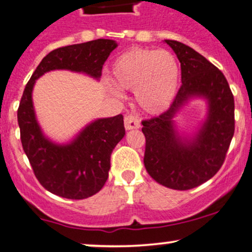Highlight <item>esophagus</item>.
Here are the masks:
<instances>
[{
  "instance_id": "esophagus-1",
  "label": "esophagus",
  "mask_w": 252,
  "mask_h": 252,
  "mask_svg": "<svg viewBox=\"0 0 252 252\" xmlns=\"http://www.w3.org/2000/svg\"><path fill=\"white\" fill-rule=\"evenodd\" d=\"M124 126H126V130H131V129H139L141 124L139 118L132 115H128L124 117Z\"/></svg>"
}]
</instances>
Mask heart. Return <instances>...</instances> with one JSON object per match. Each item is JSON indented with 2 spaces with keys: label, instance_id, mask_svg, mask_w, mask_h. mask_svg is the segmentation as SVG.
<instances>
[{
  "label": "heart",
  "instance_id": "obj_1",
  "mask_svg": "<svg viewBox=\"0 0 252 252\" xmlns=\"http://www.w3.org/2000/svg\"><path fill=\"white\" fill-rule=\"evenodd\" d=\"M113 81L106 80L107 90L123 96L124 90H134L141 109L151 113L162 112L175 100L181 69L177 59L165 50L136 48L120 55L112 63Z\"/></svg>",
  "mask_w": 252,
  "mask_h": 252
}]
</instances>
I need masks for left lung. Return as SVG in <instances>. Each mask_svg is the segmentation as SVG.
Segmentation results:
<instances>
[{"instance_id":"8db88e82","label":"left lung","mask_w":252,"mask_h":252,"mask_svg":"<svg viewBox=\"0 0 252 252\" xmlns=\"http://www.w3.org/2000/svg\"><path fill=\"white\" fill-rule=\"evenodd\" d=\"M181 62L182 86L170 109L142 121L143 162L164 187L189 190L211 179L222 166L234 134V99L226 77L197 51L177 40H164ZM204 98L207 116L192 137L176 130L174 118L191 98Z\"/></svg>"}]
</instances>
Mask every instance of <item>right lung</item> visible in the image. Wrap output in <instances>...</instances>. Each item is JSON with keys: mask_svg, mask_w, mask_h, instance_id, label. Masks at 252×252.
I'll return each instance as SVG.
<instances>
[{"mask_svg": "<svg viewBox=\"0 0 252 252\" xmlns=\"http://www.w3.org/2000/svg\"><path fill=\"white\" fill-rule=\"evenodd\" d=\"M116 48L115 40L96 39L54 50L41 60L25 87L18 109L23 148L39 183L61 197L82 200L100 191L109 177L113 148L126 135L123 116L98 118L69 142H54L38 123L33 87L51 70H70L99 80L105 61Z\"/></svg>", "mask_w": 252, "mask_h": 252, "instance_id": "obj_1", "label": "right lung"}]
</instances>
